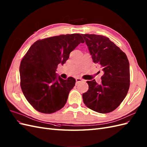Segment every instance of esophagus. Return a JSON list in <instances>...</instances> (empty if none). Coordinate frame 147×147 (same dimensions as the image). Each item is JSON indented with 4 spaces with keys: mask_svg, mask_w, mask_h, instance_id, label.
Here are the masks:
<instances>
[{
    "mask_svg": "<svg viewBox=\"0 0 147 147\" xmlns=\"http://www.w3.org/2000/svg\"><path fill=\"white\" fill-rule=\"evenodd\" d=\"M85 80H83V79L80 78H76V82L77 83H79V82H83Z\"/></svg>",
    "mask_w": 147,
    "mask_h": 147,
    "instance_id": "obj_1",
    "label": "esophagus"
}]
</instances>
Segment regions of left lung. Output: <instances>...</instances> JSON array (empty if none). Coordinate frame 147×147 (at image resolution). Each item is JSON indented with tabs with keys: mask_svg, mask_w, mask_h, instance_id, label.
I'll use <instances>...</instances> for the list:
<instances>
[{
	"mask_svg": "<svg viewBox=\"0 0 147 147\" xmlns=\"http://www.w3.org/2000/svg\"><path fill=\"white\" fill-rule=\"evenodd\" d=\"M95 64L104 74L100 84L87 81L89 89L82 95L88 108L100 113L113 111L125 98L130 86L129 62L126 54L104 36L82 34Z\"/></svg>",
	"mask_w": 147,
	"mask_h": 147,
	"instance_id": "8db88e82",
	"label": "left lung"
}]
</instances>
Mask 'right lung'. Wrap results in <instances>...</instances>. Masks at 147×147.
I'll list each match as a JSON object with an SVG mask.
<instances>
[{
    "label": "right lung",
    "instance_id": "1",
    "mask_svg": "<svg viewBox=\"0 0 147 147\" xmlns=\"http://www.w3.org/2000/svg\"><path fill=\"white\" fill-rule=\"evenodd\" d=\"M84 42L80 34H61L39 39L30 47L21 61L20 75L23 93L34 109L51 114L64 106L76 81L57 77L55 70Z\"/></svg>",
    "mask_w": 147,
    "mask_h": 147
}]
</instances>
